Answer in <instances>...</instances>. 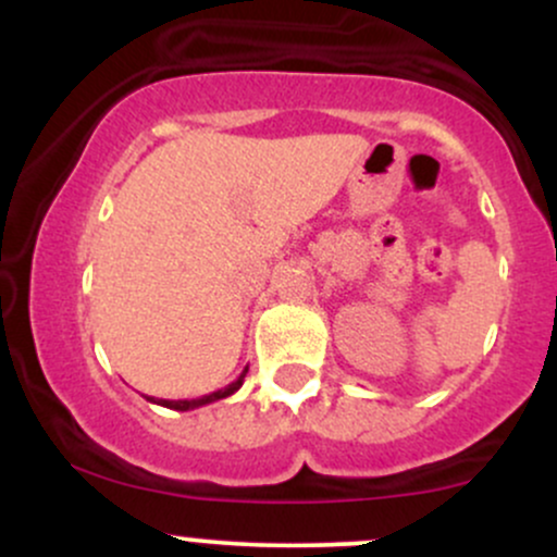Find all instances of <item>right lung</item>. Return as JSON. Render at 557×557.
<instances>
[{"label": "right lung", "mask_w": 557, "mask_h": 557, "mask_svg": "<svg viewBox=\"0 0 557 557\" xmlns=\"http://www.w3.org/2000/svg\"><path fill=\"white\" fill-rule=\"evenodd\" d=\"M246 374H248V367L243 369L240 372V376L235 382H230L227 387H222V389H216V393H209V395H201V398H194V400H154V398H146V400H151V403H157V406H164V408H172V411H190V408H201V406H209V403H214V400H222V398H227V395H233V393H238L240 389V385H243V380H246Z\"/></svg>", "instance_id": "obj_1"}]
</instances>
